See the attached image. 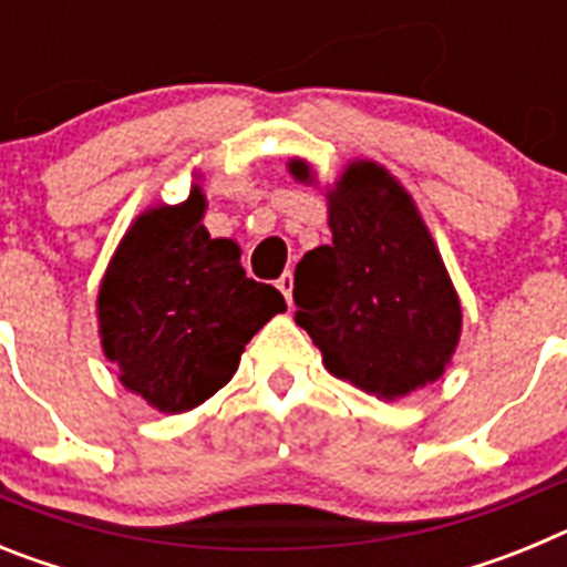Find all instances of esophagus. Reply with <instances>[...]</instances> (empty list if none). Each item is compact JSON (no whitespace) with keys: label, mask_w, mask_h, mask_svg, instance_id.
I'll return each mask as SVG.
<instances>
[{"label":"esophagus","mask_w":567,"mask_h":567,"mask_svg":"<svg viewBox=\"0 0 567 567\" xmlns=\"http://www.w3.org/2000/svg\"><path fill=\"white\" fill-rule=\"evenodd\" d=\"M278 289L284 292V298H287V303H292V272H284L278 278Z\"/></svg>","instance_id":"esophagus-1"}]
</instances>
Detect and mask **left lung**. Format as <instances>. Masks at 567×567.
I'll use <instances>...</instances> for the list:
<instances>
[{"instance_id": "8db88e82", "label": "left lung", "mask_w": 567, "mask_h": 567, "mask_svg": "<svg viewBox=\"0 0 567 567\" xmlns=\"http://www.w3.org/2000/svg\"><path fill=\"white\" fill-rule=\"evenodd\" d=\"M309 178L303 162H292ZM332 244L295 267V323L332 374L394 400L443 374L460 338V300L412 198L372 162L329 195Z\"/></svg>"}]
</instances>
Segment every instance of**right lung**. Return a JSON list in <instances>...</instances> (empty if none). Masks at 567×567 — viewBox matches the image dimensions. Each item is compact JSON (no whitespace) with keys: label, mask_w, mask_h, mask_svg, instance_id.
Instances as JSON below:
<instances>
[{"label":"right lung","mask_w":567,"mask_h":567,"mask_svg":"<svg viewBox=\"0 0 567 567\" xmlns=\"http://www.w3.org/2000/svg\"><path fill=\"white\" fill-rule=\"evenodd\" d=\"M204 195L144 213L99 292L104 352L122 383L158 412H189L238 369L240 352L284 295L247 278L233 240L209 238Z\"/></svg>","instance_id":"right-lung-1"}]
</instances>
